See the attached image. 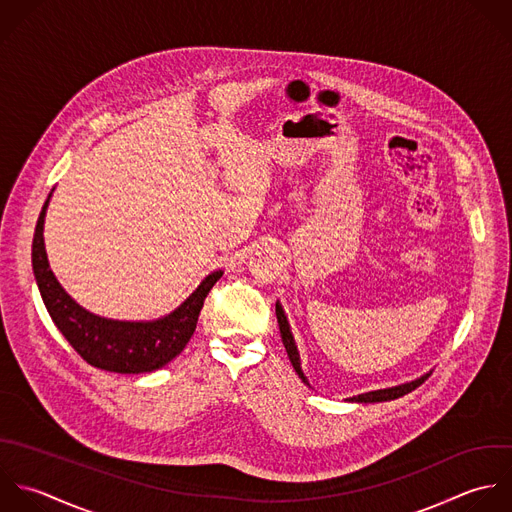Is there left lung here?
<instances>
[{
	"label": "left lung",
	"mask_w": 512,
	"mask_h": 512,
	"mask_svg": "<svg viewBox=\"0 0 512 512\" xmlns=\"http://www.w3.org/2000/svg\"><path fill=\"white\" fill-rule=\"evenodd\" d=\"M275 313H277V321H279V331H281V339H283V345L287 349V355H289V361L293 365V369L297 371V375L301 377L303 383L309 385L307 377L303 375L301 371V361H299V353H297V345L293 341V335H291V329H289V323H287V317L281 309V305L277 303L275 305ZM429 379V375L417 379V381H411L407 385H399V387H391V389H381V391H371V393H363V395H357L353 397L351 401H357V403H381V401H391V399H399L411 391H415L417 387H421L425 381Z\"/></svg>",
	"instance_id": "8db88e82"
}]
</instances>
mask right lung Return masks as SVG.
Segmentation results:
<instances>
[{
  "instance_id": "obj_1",
  "label": "right lung",
  "mask_w": 512,
  "mask_h": 512,
  "mask_svg": "<svg viewBox=\"0 0 512 512\" xmlns=\"http://www.w3.org/2000/svg\"><path fill=\"white\" fill-rule=\"evenodd\" d=\"M47 201L35 225L31 263L47 313L67 343L85 363L111 373H151L173 361L195 333L205 297L223 273H211L179 309L159 321L127 323L91 315L61 289L49 269L43 247Z\"/></svg>"
}]
</instances>
